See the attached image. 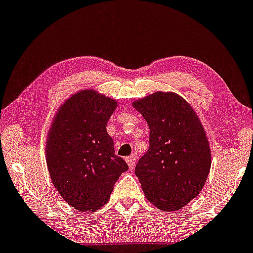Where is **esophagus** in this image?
<instances>
[{
    "mask_svg": "<svg viewBox=\"0 0 253 253\" xmlns=\"http://www.w3.org/2000/svg\"><path fill=\"white\" fill-rule=\"evenodd\" d=\"M126 162L127 165H128L129 169H133L134 167H135V164H136V160L134 156H128V158H126Z\"/></svg>",
    "mask_w": 253,
    "mask_h": 253,
    "instance_id": "obj_1",
    "label": "esophagus"
}]
</instances>
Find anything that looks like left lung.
I'll return each mask as SVG.
<instances>
[{
  "label": "left lung",
  "instance_id": "1",
  "mask_svg": "<svg viewBox=\"0 0 253 253\" xmlns=\"http://www.w3.org/2000/svg\"><path fill=\"white\" fill-rule=\"evenodd\" d=\"M132 105L149 126V149L135 167L143 194L160 210H180L201 193L211 167L203 125L175 92H154Z\"/></svg>",
  "mask_w": 253,
  "mask_h": 253
}]
</instances>
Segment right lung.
I'll return each instance as SVG.
<instances>
[{
  "instance_id": "add662e5",
  "label": "right lung",
  "mask_w": 253,
  "mask_h": 253,
  "mask_svg": "<svg viewBox=\"0 0 253 253\" xmlns=\"http://www.w3.org/2000/svg\"><path fill=\"white\" fill-rule=\"evenodd\" d=\"M119 103L85 88L57 110L47 132L45 158L51 181L76 210L93 212L110 200L114 184L128 169L114 154L106 126Z\"/></svg>"
}]
</instances>
